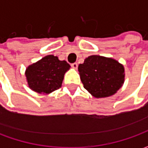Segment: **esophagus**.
I'll return each mask as SVG.
<instances>
[{"label":"esophagus","instance_id":"34e87169","mask_svg":"<svg viewBox=\"0 0 148 148\" xmlns=\"http://www.w3.org/2000/svg\"><path fill=\"white\" fill-rule=\"evenodd\" d=\"M77 66H78V65H77V62H74V63H72V64H71V67L74 68V69H77Z\"/></svg>","mask_w":148,"mask_h":148}]
</instances>
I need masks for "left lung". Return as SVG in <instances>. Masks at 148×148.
Listing matches in <instances>:
<instances>
[{
	"label": "left lung",
	"mask_w": 148,
	"mask_h": 148,
	"mask_svg": "<svg viewBox=\"0 0 148 148\" xmlns=\"http://www.w3.org/2000/svg\"><path fill=\"white\" fill-rule=\"evenodd\" d=\"M78 71L84 88L97 98L113 95L124 83V66L112 58L91 55Z\"/></svg>",
	"instance_id": "8db88e82"
}]
</instances>
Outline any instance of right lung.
Wrapping results in <instances>:
<instances>
[{"mask_svg":"<svg viewBox=\"0 0 148 148\" xmlns=\"http://www.w3.org/2000/svg\"><path fill=\"white\" fill-rule=\"evenodd\" d=\"M70 67L66 61L47 55L27 67L25 74L28 86L38 93H51L61 87L65 73Z\"/></svg>","mask_w":148,"mask_h":148,"instance_id":"1","label":"right lung"}]
</instances>
